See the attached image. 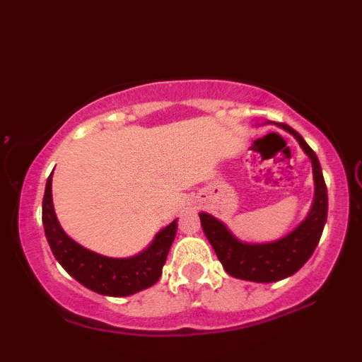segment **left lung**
<instances>
[{"instance_id":"1","label":"left lung","mask_w":362,"mask_h":362,"mask_svg":"<svg viewBox=\"0 0 362 362\" xmlns=\"http://www.w3.org/2000/svg\"><path fill=\"white\" fill-rule=\"evenodd\" d=\"M275 125L293 135L313 166L315 196L305 219L279 240L250 244L237 239L229 227L217 217L207 212L199 214L202 230L227 274L234 279L257 281V284H270L296 274L318 245L328 216V191H326L318 156L306 145L298 132L285 123H275Z\"/></svg>"}]
</instances>
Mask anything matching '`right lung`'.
<instances>
[{
  "label": "right lung",
  "instance_id": "obj_1",
  "mask_svg": "<svg viewBox=\"0 0 362 362\" xmlns=\"http://www.w3.org/2000/svg\"><path fill=\"white\" fill-rule=\"evenodd\" d=\"M42 224L52 254L62 269L88 290L107 296H128L155 285L160 280L177 229V219H175L158 232L145 250L125 259H113L88 250L71 239L59 224L52 202V173L44 191Z\"/></svg>",
  "mask_w": 362,
  "mask_h": 362
}]
</instances>
